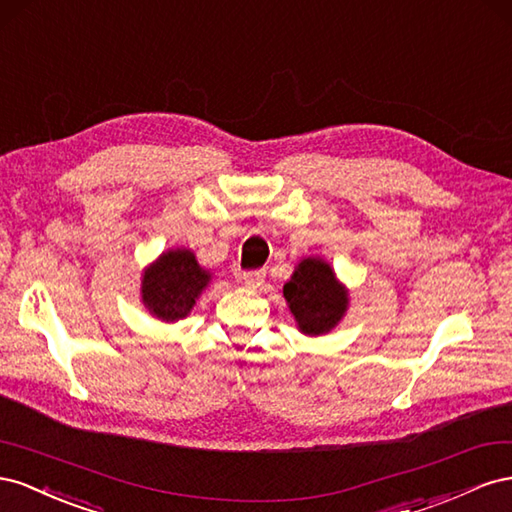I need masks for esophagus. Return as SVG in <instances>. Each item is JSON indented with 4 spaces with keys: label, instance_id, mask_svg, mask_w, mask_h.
<instances>
[{
    "label": "esophagus",
    "instance_id": "obj_1",
    "mask_svg": "<svg viewBox=\"0 0 512 512\" xmlns=\"http://www.w3.org/2000/svg\"><path fill=\"white\" fill-rule=\"evenodd\" d=\"M264 276H266V270H246L242 272V281L248 287H259L264 283Z\"/></svg>",
    "mask_w": 512,
    "mask_h": 512
}]
</instances>
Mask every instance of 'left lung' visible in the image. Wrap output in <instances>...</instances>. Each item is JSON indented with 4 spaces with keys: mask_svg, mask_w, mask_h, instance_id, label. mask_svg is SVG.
<instances>
[{
    "mask_svg": "<svg viewBox=\"0 0 512 512\" xmlns=\"http://www.w3.org/2000/svg\"><path fill=\"white\" fill-rule=\"evenodd\" d=\"M285 300L304 334H324L339 324L347 296L334 272L321 259H304L283 287Z\"/></svg>",
    "mask_w": 512,
    "mask_h": 512,
    "instance_id": "1",
    "label": "left lung"
}]
</instances>
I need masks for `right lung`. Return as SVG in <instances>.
Returning a JSON list of instances; mask_svg holds the SVG:
<instances>
[{"label": "right lung", "mask_w": 512, "mask_h": 512, "mask_svg": "<svg viewBox=\"0 0 512 512\" xmlns=\"http://www.w3.org/2000/svg\"><path fill=\"white\" fill-rule=\"evenodd\" d=\"M210 274L191 251H169L143 274V302L163 321H178L193 309Z\"/></svg>", "instance_id": "1"}]
</instances>
